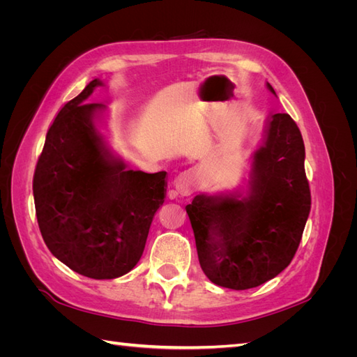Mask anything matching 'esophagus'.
I'll use <instances>...</instances> for the list:
<instances>
[{"label": "esophagus", "mask_w": 357, "mask_h": 357, "mask_svg": "<svg viewBox=\"0 0 357 357\" xmlns=\"http://www.w3.org/2000/svg\"><path fill=\"white\" fill-rule=\"evenodd\" d=\"M174 186H176L177 193H180V195H188V193L193 188V176L190 174V172H183V174H180L176 178Z\"/></svg>", "instance_id": "obj_1"}]
</instances>
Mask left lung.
Wrapping results in <instances>:
<instances>
[{"label":"left lung","mask_w":357,"mask_h":357,"mask_svg":"<svg viewBox=\"0 0 357 357\" xmlns=\"http://www.w3.org/2000/svg\"><path fill=\"white\" fill-rule=\"evenodd\" d=\"M266 88L275 95L273 86ZM305 147L286 113L271 114L253 155L245 197L197 195L186 205L199 265L214 284L245 290L277 277L294 259L311 208Z\"/></svg>","instance_id":"left-lung-1"}]
</instances>
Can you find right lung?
I'll list each match as a JSON object with an SVG mask.
<instances>
[{
  "label": "right lung",
  "instance_id": "1",
  "mask_svg": "<svg viewBox=\"0 0 357 357\" xmlns=\"http://www.w3.org/2000/svg\"><path fill=\"white\" fill-rule=\"evenodd\" d=\"M92 80L62 107L46 135L32 192L43 240L73 271L122 277L138 264L167 193V172L126 169L96 129L102 104L88 102Z\"/></svg>",
  "mask_w": 357,
  "mask_h": 357
}]
</instances>
